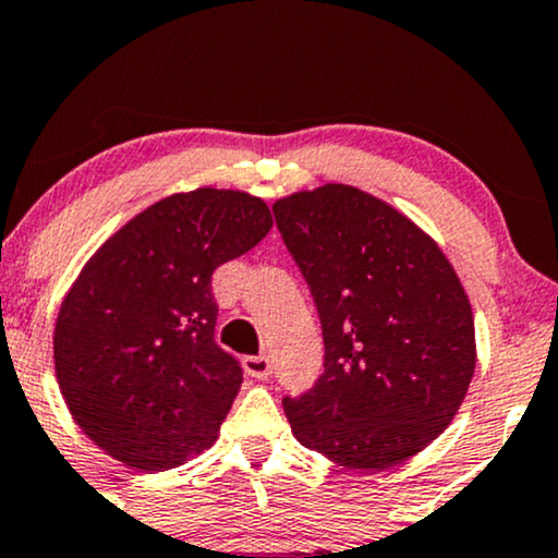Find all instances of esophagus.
<instances>
[{"instance_id":"1","label":"esophagus","mask_w":558,"mask_h":558,"mask_svg":"<svg viewBox=\"0 0 558 558\" xmlns=\"http://www.w3.org/2000/svg\"><path fill=\"white\" fill-rule=\"evenodd\" d=\"M244 372L254 379H267L272 374V361L267 355H250L244 359Z\"/></svg>"}]
</instances>
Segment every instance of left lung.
Listing matches in <instances>:
<instances>
[{
	"mask_svg": "<svg viewBox=\"0 0 558 558\" xmlns=\"http://www.w3.org/2000/svg\"><path fill=\"white\" fill-rule=\"evenodd\" d=\"M306 278L325 374L283 408L301 445L351 471H385L449 426L475 372L471 301L436 241L348 184L272 205Z\"/></svg>",
	"mask_w": 558,
	"mask_h": 558,
	"instance_id": "8db88e82",
	"label": "left lung"
}]
</instances>
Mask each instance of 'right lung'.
Returning a JSON list of instances; mask_svg holds the SVG:
<instances>
[{"label":"right lung","instance_id":"right-lung-1","mask_svg":"<svg viewBox=\"0 0 558 558\" xmlns=\"http://www.w3.org/2000/svg\"><path fill=\"white\" fill-rule=\"evenodd\" d=\"M270 228L259 197L203 186L134 215L85 262L53 366L72 418L111 458L169 471L218 439L244 372L215 343L210 280Z\"/></svg>","mask_w":558,"mask_h":558}]
</instances>
